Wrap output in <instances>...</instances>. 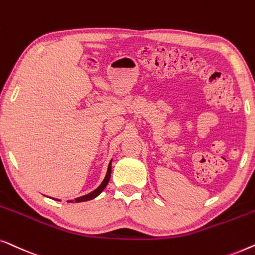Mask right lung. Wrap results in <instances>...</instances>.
I'll return each mask as SVG.
<instances>
[{"mask_svg": "<svg viewBox=\"0 0 255 255\" xmlns=\"http://www.w3.org/2000/svg\"><path fill=\"white\" fill-rule=\"evenodd\" d=\"M111 171H112V159H111V162L109 163V166H107V172H106L105 178H104V180L102 181V184H100L98 187L95 189V191L90 192V193H89V194H85L83 196H80V198H76L75 200H68L67 202H84V201H89V200H92V199L97 198V196H98L100 193H102L104 189H105L107 184H109L110 178H111ZM53 200L61 201L59 199H53Z\"/></svg>", "mask_w": 255, "mask_h": 255, "instance_id": "right-lung-1", "label": "right lung"}]
</instances>
